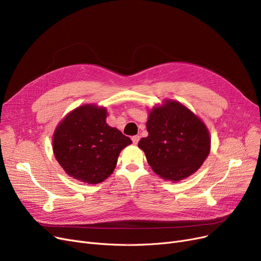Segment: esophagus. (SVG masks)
I'll return each mask as SVG.
<instances>
[{"label": "esophagus", "instance_id": "esophagus-1", "mask_svg": "<svg viewBox=\"0 0 261 261\" xmlns=\"http://www.w3.org/2000/svg\"><path fill=\"white\" fill-rule=\"evenodd\" d=\"M139 141H140V135H134V136H132V142H133V144H138L139 143Z\"/></svg>", "mask_w": 261, "mask_h": 261}]
</instances>
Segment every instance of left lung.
<instances>
[{
	"label": "left lung",
	"mask_w": 261,
	"mask_h": 261,
	"mask_svg": "<svg viewBox=\"0 0 261 261\" xmlns=\"http://www.w3.org/2000/svg\"><path fill=\"white\" fill-rule=\"evenodd\" d=\"M147 138L139 142L152 170L164 180L179 182L195 173L211 151L203 120L183 103L165 99L149 111Z\"/></svg>",
	"instance_id": "8db88e82"
}]
</instances>
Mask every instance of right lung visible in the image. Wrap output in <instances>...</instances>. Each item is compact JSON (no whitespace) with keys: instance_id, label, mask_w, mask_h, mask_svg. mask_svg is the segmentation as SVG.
<instances>
[{"instance_id":"right-lung-1","label":"right lung","mask_w":261,"mask_h":261,"mask_svg":"<svg viewBox=\"0 0 261 261\" xmlns=\"http://www.w3.org/2000/svg\"><path fill=\"white\" fill-rule=\"evenodd\" d=\"M107 116V108L88 103L67 113L55 129L54 155L73 179L101 183L114 171L121 150L132 144L128 136L108 125Z\"/></svg>"}]
</instances>
